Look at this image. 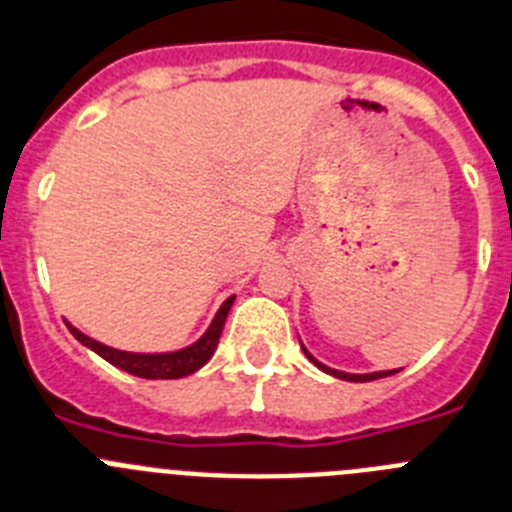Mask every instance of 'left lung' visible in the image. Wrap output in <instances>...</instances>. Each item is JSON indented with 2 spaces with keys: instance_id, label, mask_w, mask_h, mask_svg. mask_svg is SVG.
I'll return each instance as SVG.
<instances>
[{
  "instance_id": "8db88e82",
  "label": "left lung",
  "mask_w": 512,
  "mask_h": 512,
  "mask_svg": "<svg viewBox=\"0 0 512 512\" xmlns=\"http://www.w3.org/2000/svg\"><path fill=\"white\" fill-rule=\"evenodd\" d=\"M303 347V344H301ZM303 354H306L308 359H311L313 365L319 367V370H324L326 375H334V377H339V380H347V382H370V380H380V377H388V375H395V372L398 370H382V372H367V375H352V372H342V370H331V367H326V365H321L319 359L313 357L311 352H308L306 347H303Z\"/></svg>"
}]
</instances>
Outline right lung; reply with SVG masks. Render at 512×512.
I'll return each instance as SVG.
<instances>
[{"label": "right lung", "instance_id": "right-lung-1", "mask_svg": "<svg viewBox=\"0 0 512 512\" xmlns=\"http://www.w3.org/2000/svg\"><path fill=\"white\" fill-rule=\"evenodd\" d=\"M234 296L227 298L222 303V308L216 311L214 321L206 329V334L201 336L199 342H193L191 347L178 349V352H160V354H140V352H122V349L107 347V344L96 342L91 336H86L84 331H78L76 326H71L66 321V326L71 329V334L76 336L78 342L89 347L91 352H96L99 357H104L109 365L119 367V370L130 372L135 377H145V380H178V377L193 375L196 370L206 365L214 354L216 344H219V336H222L224 321H227V313L232 308Z\"/></svg>", "mask_w": 512, "mask_h": 512}]
</instances>
